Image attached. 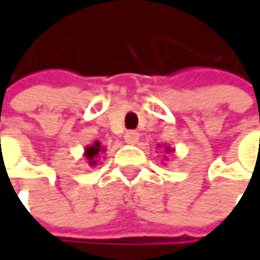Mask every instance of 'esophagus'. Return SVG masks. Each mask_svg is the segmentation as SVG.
Wrapping results in <instances>:
<instances>
[{
    "instance_id": "obj_1",
    "label": "esophagus",
    "mask_w": 260,
    "mask_h": 260,
    "mask_svg": "<svg viewBox=\"0 0 260 260\" xmlns=\"http://www.w3.org/2000/svg\"><path fill=\"white\" fill-rule=\"evenodd\" d=\"M138 138H140V134L135 132V131H128V132H125V141H126L128 144H137Z\"/></svg>"
}]
</instances>
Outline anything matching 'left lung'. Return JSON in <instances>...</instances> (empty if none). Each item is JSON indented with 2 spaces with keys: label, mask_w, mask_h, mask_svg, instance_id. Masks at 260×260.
Returning <instances> with one entry per match:
<instances>
[{
  "label": "left lung",
  "mask_w": 260,
  "mask_h": 260,
  "mask_svg": "<svg viewBox=\"0 0 260 260\" xmlns=\"http://www.w3.org/2000/svg\"><path fill=\"white\" fill-rule=\"evenodd\" d=\"M158 147H159V144H158ZM164 150H166V153H167V155H169V153H173V152H175V149H172L170 146H166V147H164ZM164 158H167V156H164Z\"/></svg>",
  "instance_id": "8db88e82"
}]
</instances>
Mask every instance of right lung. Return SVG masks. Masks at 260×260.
<instances>
[{"mask_svg":"<svg viewBox=\"0 0 260 260\" xmlns=\"http://www.w3.org/2000/svg\"><path fill=\"white\" fill-rule=\"evenodd\" d=\"M104 152H105V147L98 140L94 143L85 146V149H84V158L87 159L88 167H96L99 164V159H101V156H102Z\"/></svg>","mask_w":260,"mask_h":260,"instance_id":"obj_1","label":"right lung"}]
</instances>
